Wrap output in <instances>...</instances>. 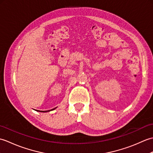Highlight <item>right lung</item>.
Returning a JSON list of instances; mask_svg holds the SVG:
<instances>
[{
  "mask_svg": "<svg viewBox=\"0 0 153 153\" xmlns=\"http://www.w3.org/2000/svg\"><path fill=\"white\" fill-rule=\"evenodd\" d=\"M56 108H57V107H56V108H54L52 109V110H54V109H56ZM51 110H47V111H41V110H37V111H38V112H47L51 111Z\"/></svg>",
  "mask_w": 153,
  "mask_h": 153,
  "instance_id": "add662e5",
  "label": "right lung"
}]
</instances>
